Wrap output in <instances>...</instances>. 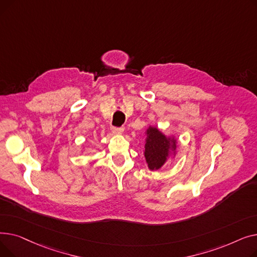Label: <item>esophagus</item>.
<instances>
[{
    "mask_svg": "<svg viewBox=\"0 0 257 257\" xmlns=\"http://www.w3.org/2000/svg\"><path fill=\"white\" fill-rule=\"evenodd\" d=\"M111 131L114 134H121L124 132V128L123 127H111Z\"/></svg>",
    "mask_w": 257,
    "mask_h": 257,
    "instance_id": "1",
    "label": "esophagus"
}]
</instances>
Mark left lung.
<instances>
[{
	"mask_svg": "<svg viewBox=\"0 0 257 257\" xmlns=\"http://www.w3.org/2000/svg\"><path fill=\"white\" fill-rule=\"evenodd\" d=\"M147 138L145 144V158L148 168L151 171L159 170L171 155L176 150V140L168 138L156 127L150 126L146 131Z\"/></svg>",
	"mask_w": 257,
	"mask_h": 257,
	"instance_id": "left-lung-1",
	"label": "left lung"
}]
</instances>
